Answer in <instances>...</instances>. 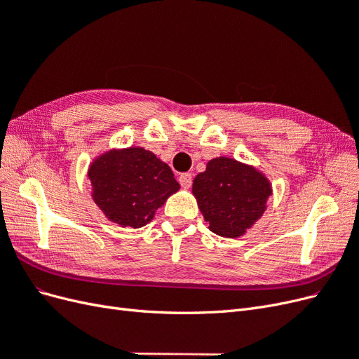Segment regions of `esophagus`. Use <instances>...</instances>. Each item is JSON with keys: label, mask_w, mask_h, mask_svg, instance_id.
Instances as JSON below:
<instances>
[{"label": "esophagus", "mask_w": 359, "mask_h": 359, "mask_svg": "<svg viewBox=\"0 0 359 359\" xmlns=\"http://www.w3.org/2000/svg\"><path fill=\"white\" fill-rule=\"evenodd\" d=\"M191 182H193V177H191V173H181L180 175V184H181V187H184V189H190L191 187Z\"/></svg>", "instance_id": "obj_1"}]
</instances>
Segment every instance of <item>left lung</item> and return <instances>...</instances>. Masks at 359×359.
Listing matches in <instances>:
<instances>
[{"label": "left lung", "instance_id": "obj_1", "mask_svg": "<svg viewBox=\"0 0 359 359\" xmlns=\"http://www.w3.org/2000/svg\"><path fill=\"white\" fill-rule=\"evenodd\" d=\"M193 194L210 229L236 238L264 214L271 186L255 168L220 157L208 161L206 170L194 178Z\"/></svg>", "mask_w": 359, "mask_h": 359}]
</instances>
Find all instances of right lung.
Instances as JSON below:
<instances>
[{
  "instance_id": "obj_1",
  "label": "right lung",
  "mask_w": 359,
  "mask_h": 359,
  "mask_svg": "<svg viewBox=\"0 0 359 359\" xmlns=\"http://www.w3.org/2000/svg\"><path fill=\"white\" fill-rule=\"evenodd\" d=\"M93 199L104 215L123 227H142L180 184L172 169L144 148L109 151L88 172Z\"/></svg>"
}]
</instances>
